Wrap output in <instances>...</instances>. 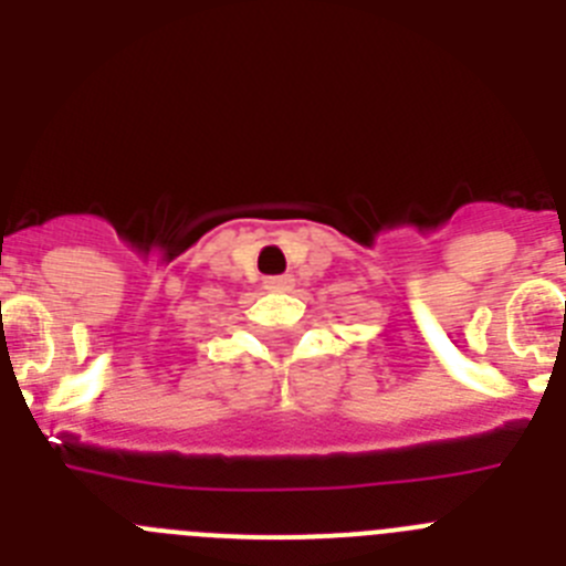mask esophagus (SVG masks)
Wrapping results in <instances>:
<instances>
[{
    "mask_svg": "<svg viewBox=\"0 0 566 566\" xmlns=\"http://www.w3.org/2000/svg\"><path fill=\"white\" fill-rule=\"evenodd\" d=\"M263 286H266L269 292H289V289L294 286V277L292 274H274V277L263 280Z\"/></svg>",
    "mask_w": 566,
    "mask_h": 566,
    "instance_id": "34e87169",
    "label": "esophagus"
}]
</instances>
